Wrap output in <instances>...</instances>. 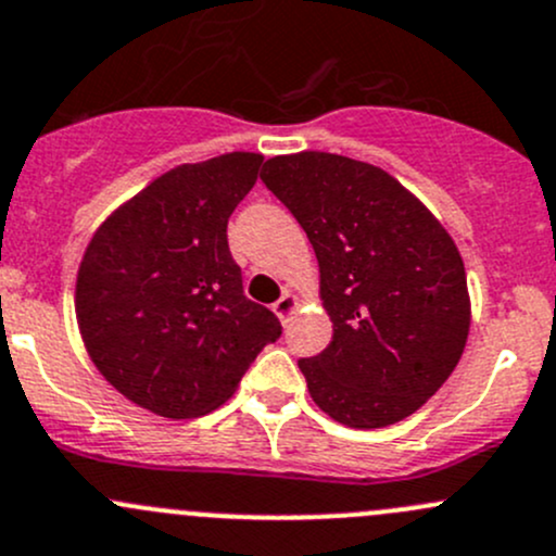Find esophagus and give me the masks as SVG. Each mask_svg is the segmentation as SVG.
Wrapping results in <instances>:
<instances>
[{"mask_svg": "<svg viewBox=\"0 0 556 556\" xmlns=\"http://www.w3.org/2000/svg\"><path fill=\"white\" fill-rule=\"evenodd\" d=\"M294 311H296V296L289 294V291H286V294L280 296L276 305H273V313H276V316L283 320V324H286V320H289V316Z\"/></svg>", "mask_w": 556, "mask_h": 556, "instance_id": "obj_1", "label": "esophagus"}]
</instances>
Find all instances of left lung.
Here are the masks:
<instances>
[{"mask_svg": "<svg viewBox=\"0 0 556 556\" xmlns=\"http://www.w3.org/2000/svg\"><path fill=\"white\" fill-rule=\"evenodd\" d=\"M262 181L316 251L331 342L300 358L313 402L348 428L420 409L463 356L466 267L442 222L391 174L331 152L270 157Z\"/></svg>", "mask_w": 556, "mask_h": 556, "instance_id": "8db88e82", "label": "left lung"}]
</instances>
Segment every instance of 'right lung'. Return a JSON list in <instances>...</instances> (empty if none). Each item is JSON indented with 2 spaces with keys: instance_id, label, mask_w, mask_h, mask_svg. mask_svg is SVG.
<instances>
[{
  "instance_id": "add662e5",
  "label": "right lung",
  "mask_w": 556,
  "mask_h": 556,
  "mask_svg": "<svg viewBox=\"0 0 556 556\" xmlns=\"http://www.w3.org/2000/svg\"><path fill=\"white\" fill-rule=\"evenodd\" d=\"M262 154L185 163L119 205L85 249L74 291L96 369L134 404L187 420L236 393L280 320L243 294L227 219Z\"/></svg>"
}]
</instances>
